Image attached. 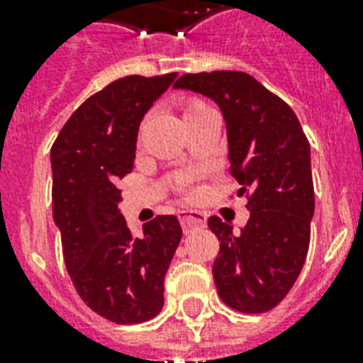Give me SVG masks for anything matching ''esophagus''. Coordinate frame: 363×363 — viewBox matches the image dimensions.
<instances>
[{"label": "esophagus", "instance_id": "esophagus-1", "mask_svg": "<svg viewBox=\"0 0 363 363\" xmlns=\"http://www.w3.org/2000/svg\"><path fill=\"white\" fill-rule=\"evenodd\" d=\"M179 220H181V226L184 228V232H192L196 228H203L205 222H207V216L199 211L184 209L179 211Z\"/></svg>", "mask_w": 363, "mask_h": 363}]
</instances>
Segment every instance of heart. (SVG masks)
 Instances as JSON below:
<instances>
[{
  "label": "heart",
  "instance_id": "b5f03b06",
  "mask_svg": "<svg viewBox=\"0 0 363 363\" xmlns=\"http://www.w3.org/2000/svg\"><path fill=\"white\" fill-rule=\"evenodd\" d=\"M209 105H205L203 101H190V104L186 105V111H184V115L190 116L194 115V113H199V111L207 109ZM182 190L186 194H192L194 192V184H192V177H186L184 181H182Z\"/></svg>",
  "mask_w": 363,
  "mask_h": 363
}]
</instances>
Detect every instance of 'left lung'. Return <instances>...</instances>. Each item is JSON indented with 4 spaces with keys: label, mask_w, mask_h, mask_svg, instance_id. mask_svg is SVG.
I'll return each instance as SVG.
<instances>
[{
    "label": "left lung",
    "mask_w": 363,
    "mask_h": 363,
    "mask_svg": "<svg viewBox=\"0 0 363 363\" xmlns=\"http://www.w3.org/2000/svg\"><path fill=\"white\" fill-rule=\"evenodd\" d=\"M175 88L220 107L230 173L248 198L241 233L218 216L207 222L220 241L213 265L218 296L241 313L271 311L290 292L309 250L315 188L303 128L279 96L242 71L186 73Z\"/></svg>",
    "instance_id": "1"
}]
</instances>
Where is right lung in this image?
I'll list each match as a JSON object with an SVG mask.
<instances>
[{
  "mask_svg": "<svg viewBox=\"0 0 363 363\" xmlns=\"http://www.w3.org/2000/svg\"><path fill=\"white\" fill-rule=\"evenodd\" d=\"M177 73L111 82L69 116L50 148L52 215L64 262L82 301L116 324H139L164 307V279L182 238L173 215L131 235L118 211V179L133 169L143 116Z\"/></svg>",
  "mask_w": 363,
  "mask_h": 363,
  "instance_id": "1",
  "label": "right lung"
}]
</instances>
